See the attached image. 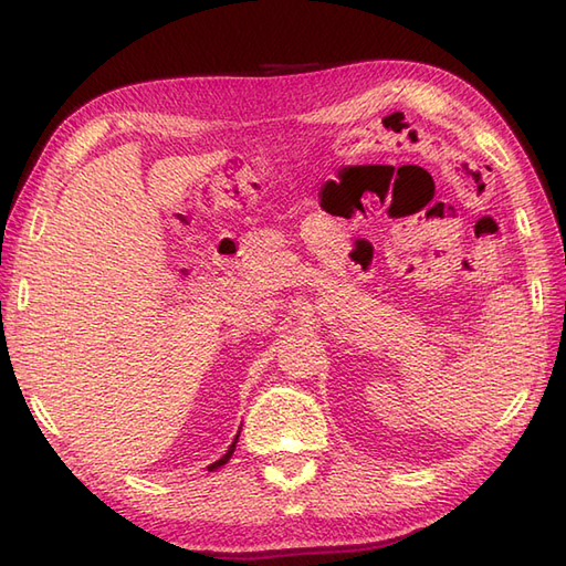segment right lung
I'll return each mask as SVG.
<instances>
[{"instance_id":"right-lung-1","label":"right lung","mask_w":566,"mask_h":566,"mask_svg":"<svg viewBox=\"0 0 566 566\" xmlns=\"http://www.w3.org/2000/svg\"><path fill=\"white\" fill-rule=\"evenodd\" d=\"M239 437H241V429H239V433H235V439H233V443L229 446V451H227V455H221L217 463H212V465H209V468H207L209 472H212V470H217V468H219V465H223V463H229V458H231V455H233V451H235V443H239Z\"/></svg>"}]
</instances>
